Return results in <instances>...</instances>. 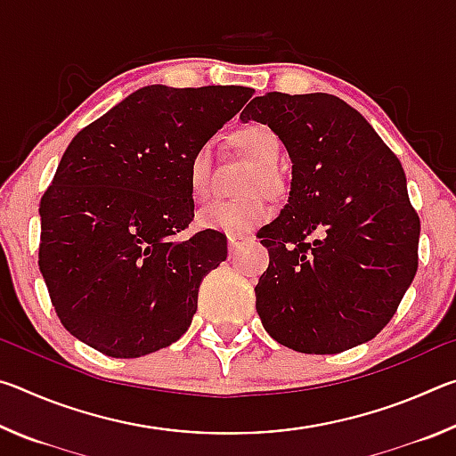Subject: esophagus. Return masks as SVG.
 Segmentation results:
<instances>
[{
  "label": "esophagus",
  "mask_w": 456,
  "mask_h": 456,
  "mask_svg": "<svg viewBox=\"0 0 456 456\" xmlns=\"http://www.w3.org/2000/svg\"><path fill=\"white\" fill-rule=\"evenodd\" d=\"M245 243L243 237H229L227 239V245H229V253H235L239 247H241Z\"/></svg>",
  "instance_id": "obj_1"
}]
</instances>
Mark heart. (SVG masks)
I'll return each mask as SVG.
<instances>
[{
    "label": "heart",
    "instance_id": "heart-1",
    "mask_svg": "<svg viewBox=\"0 0 456 456\" xmlns=\"http://www.w3.org/2000/svg\"><path fill=\"white\" fill-rule=\"evenodd\" d=\"M231 144L243 154L253 165V175L245 184L243 200H223L213 203L197 215L199 227L221 231L225 235H247L259 227L267 219L269 209L261 195L253 192L261 191L267 197H277L283 191V179L275 165L280 160L281 144L272 128L264 125H247L237 128L231 134ZM211 176H213V151L209 144H200L192 152L189 160L187 181L191 197L197 203H205L211 197Z\"/></svg>",
    "mask_w": 456,
    "mask_h": 456
}]
</instances>
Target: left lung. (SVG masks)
<instances>
[{
	"mask_svg": "<svg viewBox=\"0 0 456 456\" xmlns=\"http://www.w3.org/2000/svg\"><path fill=\"white\" fill-rule=\"evenodd\" d=\"M241 120L272 128L293 163L288 205L259 235L269 251L256 285L265 331L302 354L368 342L419 267L420 219L403 165L358 110L323 92H267Z\"/></svg>",
	"mask_w": 456,
	"mask_h": 456,
	"instance_id": "1",
	"label": "left lung"
}]
</instances>
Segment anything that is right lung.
<instances>
[{
  "label": "right lung",
  "instance_id": "1",
  "mask_svg": "<svg viewBox=\"0 0 456 456\" xmlns=\"http://www.w3.org/2000/svg\"><path fill=\"white\" fill-rule=\"evenodd\" d=\"M253 96L245 86L136 90L82 128L40 200V272L74 338L112 358L176 342L227 257L195 217L189 160Z\"/></svg>",
  "mask_w": 456,
  "mask_h": 456
}]
</instances>
